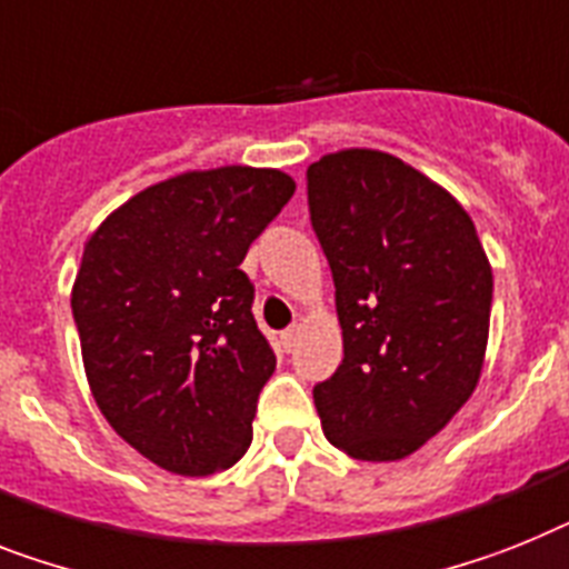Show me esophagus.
Wrapping results in <instances>:
<instances>
[{
	"mask_svg": "<svg viewBox=\"0 0 569 569\" xmlns=\"http://www.w3.org/2000/svg\"><path fill=\"white\" fill-rule=\"evenodd\" d=\"M281 349L293 351L296 349V328H288V331H281Z\"/></svg>",
	"mask_w": 569,
	"mask_h": 569,
	"instance_id": "obj_1",
	"label": "esophagus"
}]
</instances>
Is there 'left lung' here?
Segmentation results:
<instances>
[{
  "instance_id": "obj_1",
  "label": "left lung",
  "mask_w": 569,
  "mask_h": 569,
  "mask_svg": "<svg viewBox=\"0 0 569 569\" xmlns=\"http://www.w3.org/2000/svg\"><path fill=\"white\" fill-rule=\"evenodd\" d=\"M311 227L335 276L342 363L313 387L322 433L363 462L433 439L482 372L491 264L468 211L392 153L308 168Z\"/></svg>"
}]
</instances>
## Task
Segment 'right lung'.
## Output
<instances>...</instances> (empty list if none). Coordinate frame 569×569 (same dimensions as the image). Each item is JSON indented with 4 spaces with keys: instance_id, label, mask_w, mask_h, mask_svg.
Here are the masks:
<instances>
[{
    "instance_id": "add662e5",
    "label": "right lung",
    "mask_w": 569,
    "mask_h": 569,
    "mask_svg": "<svg viewBox=\"0 0 569 569\" xmlns=\"http://www.w3.org/2000/svg\"><path fill=\"white\" fill-rule=\"evenodd\" d=\"M293 191L276 168L186 171L89 234L72 288L89 389L112 430L166 471L209 477L250 448L276 355L241 261Z\"/></svg>"
}]
</instances>
